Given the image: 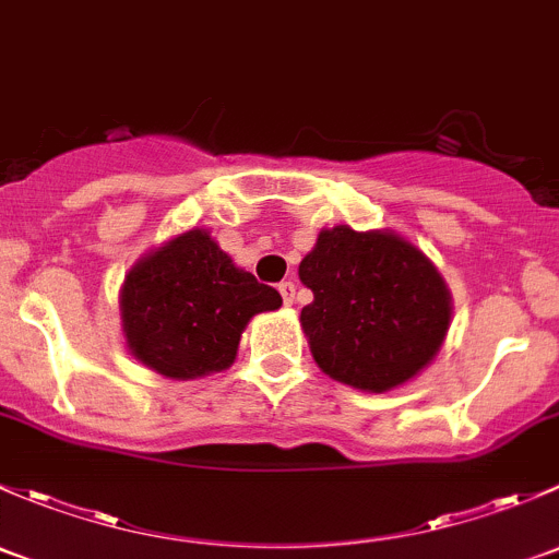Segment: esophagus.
I'll return each mask as SVG.
<instances>
[{
  "mask_svg": "<svg viewBox=\"0 0 559 559\" xmlns=\"http://www.w3.org/2000/svg\"><path fill=\"white\" fill-rule=\"evenodd\" d=\"M277 290H280L282 301H285L287 307H290V304L296 301V282H290V280H282L280 285H277Z\"/></svg>",
  "mask_w": 559,
  "mask_h": 559,
  "instance_id": "34e87169",
  "label": "esophagus"
}]
</instances>
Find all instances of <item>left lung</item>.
Instances as JSON below:
<instances>
[{"label": "left lung", "mask_w": 559, "mask_h": 559, "mask_svg": "<svg viewBox=\"0 0 559 559\" xmlns=\"http://www.w3.org/2000/svg\"><path fill=\"white\" fill-rule=\"evenodd\" d=\"M298 277L314 293L301 309L312 355L338 382L382 393L428 366L444 342L452 314L444 280L395 234L322 231Z\"/></svg>", "instance_id": "obj_1"}]
</instances>
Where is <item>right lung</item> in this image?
Wrapping results in <instances>:
<instances>
[{
    "label": "right lung",
    "instance_id": "1",
    "mask_svg": "<svg viewBox=\"0 0 559 559\" xmlns=\"http://www.w3.org/2000/svg\"><path fill=\"white\" fill-rule=\"evenodd\" d=\"M282 296L210 239L193 231L136 263L120 293L134 358L171 379H193L234 364L252 314L280 309Z\"/></svg>",
    "mask_w": 559,
    "mask_h": 559
}]
</instances>
